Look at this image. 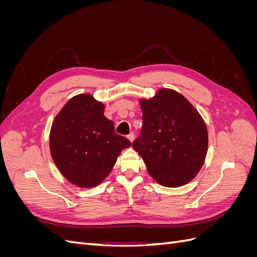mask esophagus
<instances>
[{
	"instance_id": "obj_1",
	"label": "esophagus",
	"mask_w": 257,
	"mask_h": 257,
	"mask_svg": "<svg viewBox=\"0 0 257 257\" xmlns=\"http://www.w3.org/2000/svg\"><path fill=\"white\" fill-rule=\"evenodd\" d=\"M127 138L130 139V142H131V143H133V142H134V139H135V134H134V132H131V133L127 135Z\"/></svg>"
}]
</instances>
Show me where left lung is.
Wrapping results in <instances>:
<instances>
[{
	"instance_id": "1",
	"label": "left lung",
	"mask_w": 257,
	"mask_h": 257,
	"mask_svg": "<svg viewBox=\"0 0 257 257\" xmlns=\"http://www.w3.org/2000/svg\"><path fill=\"white\" fill-rule=\"evenodd\" d=\"M143 127L133 148L148 172L164 186L190 182L203 166L208 149L206 124L180 93L162 89L141 100Z\"/></svg>"
}]
</instances>
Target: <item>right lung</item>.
Returning <instances> with one entry per match:
<instances>
[{"mask_svg":"<svg viewBox=\"0 0 257 257\" xmlns=\"http://www.w3.org/2000/svg\"><path fill=\"white\" fill-rule=\"evenodd\" d=\"M131 142L116 134L104 115V105L90 94L74 96L54 119L50 152L69 182L92 188L109 175L116 158Z\"/></svg>","mask_w":257,"mask_h":257,"instance_id":"right-lung-1","label":"right lung"}]
</instances>
